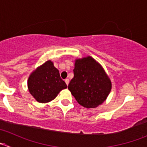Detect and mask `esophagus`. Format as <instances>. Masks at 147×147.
<instances>
[{
  "instance_id": "obj_1",
  "label": "esophagus",
  "mask_w": 147,
  "mask_h": 147,
  "mask_svg": "<svg viewBox=\"0 0 147 147\" xmlns=\"http://www.w3.org/2000/svg\"><path fill=\"white\" fill-rule=\"evenodd\" d=\"M65 83H66L67 84V85H68V84H69V79H66L65 80Z\"/></svg>"
}]
</instances>
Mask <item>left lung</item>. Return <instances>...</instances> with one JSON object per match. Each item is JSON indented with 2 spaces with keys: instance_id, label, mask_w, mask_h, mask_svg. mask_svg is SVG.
<instances>
[{
  "instance_id": "left-lung-1",
  "label": "left lung",
  "mask_w": 147,
  "mask_h": 147,
  "mask_svg": "<svg viewBox=\"0 0 147 147\" xmlns=\"http://www.w3.org/2000/svg\"><path fill=\"white\" fill-rule=\"evenodd\" d=\"M73 72L68 89L80 105L95 108L106 100L112 82L98 62L90 56L76 59Z\"/></svg>"
}]
</instances>
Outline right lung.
I'll list each match as a JSON object with an SVG mask.
<instances>
[{"mask_svg":"<svg viewBox=\"0 0 147 147\" xmlns=\"http://www.w3.org/2000/svg\"><path fill=\"white\" fill-rule=\"evenodd\" d=\"M28 87L31 95L40 103L54 100L61 90L67 87L59 70L51 60L37 67L28 78Z\"/></svg>","mask_w":147,"mask_h":147,"instance_id":"obj_1","label":"right lung"}]
</instances>
